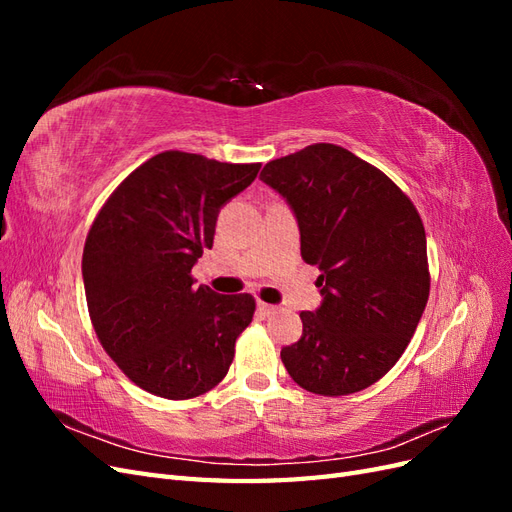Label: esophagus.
I'll return each instance as SVG.
<instances>
[{
	"label": "esophagus",
	"instance_id": "obj_1",
	"mask_svg": "<svg viewBox=\"0 0 512 512\" xmlns=\"http://www.w3.org/2000/svg\"><path fill=\"white\" fill-rule=\"evenodd\" d=\"M256 312H258L262 318H267V316H271V314L277 312V307H275V305H269V303L258 301V303H256Z\"/></svg>",
	"mask_w": 512,
	"mask_h": 512
}]
</instances>
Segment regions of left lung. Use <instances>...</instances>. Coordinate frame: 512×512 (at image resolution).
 Wrapping results in <instances>:
<instances>
[{
    "label": "left lung",
    "instance_id": "obj_1",
    "mask_svg": "<svg viewBox=\"0 0 512 512\" xmlns=\"http://www.w3.org/2000/svg\"><path fill=\"white\" fill-rule=\"evenodd\" d=\"M260 179L286 200L301 256L320 269L322 303L301 314L303 335L282 363L309 393L363 391L399 361L425 312L421 215L378 168L329 143L271 160Z\"/></svg>",
    "mask_w": 512,
    "mask_h": 512
}]
</instances>
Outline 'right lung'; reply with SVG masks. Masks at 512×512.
I'll return each instance as SVG.
<instances>
[{
	"mask_svg": "<svg viewBox=\"0 0 512 512\" xmlns=\"http://www.w3.org/2000/svg\"><path fill=\"white\" fill-rule=\"evenodd\" d=\"M260 164H226L164 151L106 200L83 250L91 322L108 356L136 386L164 399L213 389L252 322L250 294L194 288L192 267L211 250L220 209Z\"/></svg>",
	"mask_w": 512,
	"mask_h": 512,
	"instance_id": "right-lung-1",
	"label": "right lung"
}]
</instances>
